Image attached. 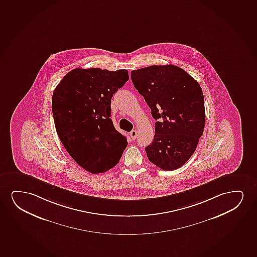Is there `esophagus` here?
Instances as JSON below:
<instances>
[{
	"label": "esophagus",
	"mask_w": 257,
	"mask_h": 257,
	"mask_svg": "<svg viewBox=\"0 0 257 257\" xmlns=\"http://www.w3.org/2000/svg\"><path fill=\"white\" fill-rule=\"evenodd\" d=\"M131 139L133 140H136V138H137V131L133 130L130 133Z\"/></svg>",
	"instance_id": "esophagus-1"
}]
</instances>
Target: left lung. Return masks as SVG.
Segmentation results:
<instances>
[{"instance_id":"obj_1","label":"left lung","mask_w":257,"mask_h":257,"mask_svg":"<svg viewBox=\"0 0 257 257\" xmlns=\"http://www.w3.org/2000/svg\"><path fill=\"white\" fill-rule=\"evenodd\" d=\"M131 78L156 120L154 140L146 147L148 160L162 170L180 168L203 134L206 116L200 84L172 64L132 70Z\"/></svg>"}]
</instances>
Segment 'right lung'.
Here are the masks:
<instances>
[{"label":"right lung","instance_id":"add662e5","mask_svg":"<svg viewBox=\"0 0 257 257\" xmlns=\"http://www.w3.org/2000/svg\"><path fill=\"white\" fill-rule=\"evenodd\" d=\"M129 79L126 70L74 69L63 77L52 96L57 135L76 162L90 174L115 167L126 138L110 119V99Z\"/></svg>","mask_w":257,"mask_h":257}]
</instances>
